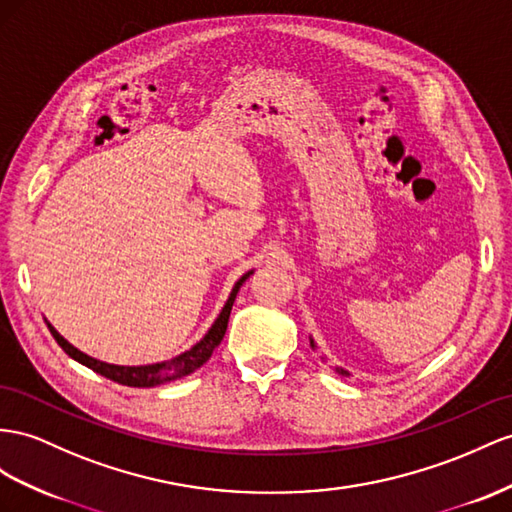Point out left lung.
Masks as SVG:
<instances>
[{"instance_id": "left-lung-1", "label": "left lung", "mask_w": 512, "mask_h": 512, "mask_svg": "<svg viewBox=\"0 0 512 512\" xmlns=\"http://www.w3.org/2000/svg\"><path fill=\"white\" fill-rule=\"evenodd\" d=\"M311 346H313V342H311ZM339 372H342V374H346V372H344V370H339Z\"/></svg>"}]
</instances>
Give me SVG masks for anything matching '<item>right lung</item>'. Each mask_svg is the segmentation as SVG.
Instances as JSON below:
<instances>
[{"instance_id": "add662e5", "label": "right lung", "mask_w": 512, "mask_h": 512, "mask_svg": "<svg viewBox=\"0 0 512 512\" xmlns=\"http://www.w3.org/2000/svg\"><path fill=\"white\" fill-rule=\"evenodd\" d=\"M251 274V272H248ZM248 274H244V277L235 283L233 292L227 300V305L222 307L218 320L214 322L212 329L207 331V335L201 339L199 344L192 346L190 350L183 352V355L170 359L168 363H153V365H138V368H125V365H110V363H103V361H97L93 357L84 355V352H80L77 348H73L67 339H64L54 326H49L51 335H54V339L58 342V346L67 352L69 357H73L75 361H80L82 365H86V368H90L93 372L101 374L110 378V381L114 383H121V385H127V387H153V385H162V383H170L175 381V378H181V376H188L190 372L199 370L201 365L212 357V352L216 350V346L222 342V337H225V331H227V324H229V316H231V307H233V300H235V294H238L240 285L246 281Z\"/></svg>"}]
</instances>
